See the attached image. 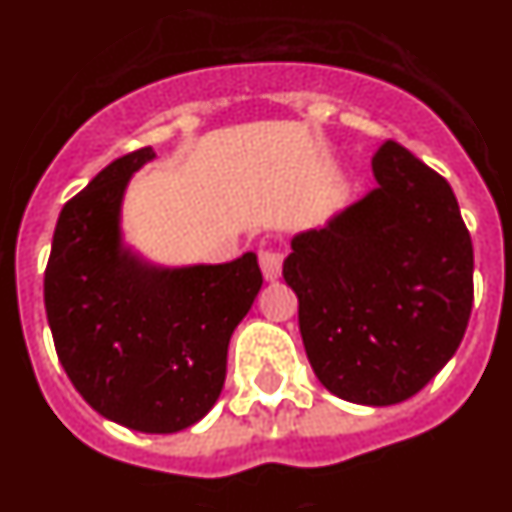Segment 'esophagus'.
<instances>
[{
  "mask_svg": "<svg viewBox=\"0 0 512 512\" xmlns=\"http://www.w3.org/2000/svg\"><path fill=\"white\" fill-rule=\"evenodd\" d=\"M257 257H260V268H263V276L268 278V281H276V278L281 276L283 252H278V249H273V247H263Z\"/></svg>",
  "mask_w": 512,
  "mask_h": 512,
  "instance_id": "obj_1",
  "label": "esophagus"
}]
</instances>
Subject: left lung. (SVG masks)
Returning a JSON list of instances; mask_svg holds the SVG:
<instances>
[{
    "label": "left lung",
    "instance_id": "obj_1",
    "mask_svg": "<svg viewBox=\"0 0 512 512\" xmlns=\"http://www.w3.org/2000/svg\"><path fill=\"white\" fill-rule=\"evenodd\" d=\"M377 187L291 239L283 278L317 380L343 401L393 406L448 364L474 304V247L450 184L395 140Z\"/></svg>",
    "mask_w": 512,
    "mask_h": 512
}]
</instances>
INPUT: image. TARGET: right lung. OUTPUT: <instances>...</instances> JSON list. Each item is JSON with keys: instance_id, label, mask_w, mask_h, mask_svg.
<instances>
[{"instance_id": "add662e5", "label": "right lung", "mask_w": 512, "mask_h": 512, "mask_svg": "<svg viewBox=\"0 0 512 512\" xmlns=\"http://www.w3.org/2000/svg\"><path fill=\"white\" fill-rule=\"evenodd\" d=\"M150 158L153 148L132 150L67 200L44 273V304L77 393L122 427L171 435L218 401L231 333L263 273L255 252L223 265L156 268L124 247V190Z\"/></svg>"}]
</instances>
